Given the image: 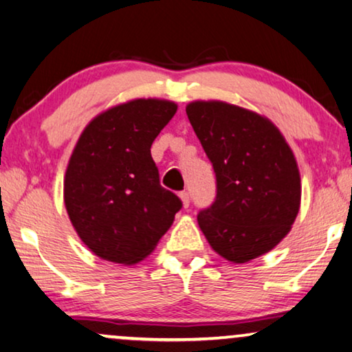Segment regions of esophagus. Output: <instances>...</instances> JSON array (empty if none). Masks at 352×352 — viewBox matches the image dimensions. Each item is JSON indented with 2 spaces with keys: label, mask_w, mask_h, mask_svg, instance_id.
I'll return each mask as SVG.
<instances>
[{
  "label": "esophagus",
  "mask_w": 352,
  "mask_h": 352,
  "mask_svg": "<svg viewBox=\"0 0 352 352\" xmlns=\"http://www.w3.org/2000/svg\"><path fill=\"white\" fill-rule=\"evenodd\" d=\"M178 196H180L183 207H185V209H186V207L190 206V192H188V191H182L180 195H178Z\"/></svg>",
  "instance_id": "34e87169"
}]
</instances>
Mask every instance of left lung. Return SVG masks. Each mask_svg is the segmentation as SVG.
Masks as SVG:
<instances>
[{
    "instance_id": "left-lung-1",
    "label": "left lung",
    "mask_w": 352,
    "mask_h": 352,
    "mask_svg": "<svg viewBox=\"0 0 352 352\" xmlns=\"http://www.w3.org/2000/svg\"><path fill=\"white\" fill-rule=\"evenodd\" d=\"M186 115L217 177L214 204L197 223L231 263L273 250L289 234L301 201L294 151L268 118L220 100H196Z\"/></svg>"
}]
</instances>
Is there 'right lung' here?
<instances>
[{
	"instance_id": "right-lung-1",
	"label": "right lung",
	"mask_w": 352,
	"mask_h": 352,
	"mask_svg": "<svg viewBox=\"0 0 352 352\" xmlns=\"http://www.w3.org/2000/svg\"><path fill=\"white\" fill-rule=\"evenodd\" d=\"M177 113L164 98H133L84 127L68 161L63 201L79 239L98 258L135 265L182 209L160 183L150 148Z\"/></svg>"
}]
</instances>
